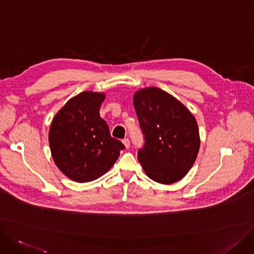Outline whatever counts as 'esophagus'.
I'll return each instance as SVG.
<instances>
[{
    "instance_id": "obj_1",
    "label": "esophagus",
    "mask_w": 254,
    "mask_h": 254,
    "mask_svg": "<svg viewBox=\"0 0 254 254\" xmlns=\"http://www.w3.org/2000/svg\"><path fill=\"white\" fill-rule=\"evenodd\" d=\"M123 143L125 144V147H126L127 149H128L129 146H130V141H129V139H128L127 137H126V138L123 139Z\"/></svg>"
}]
</instances>
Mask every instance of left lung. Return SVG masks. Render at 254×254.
Masks as SVG:
<instances>
[{
    "label": "left lung",
    "mask_w": 254,
    "mask_h": 254,
    "mask_svg": "<svg viewBox=\"0 0 254 254\" xmlns=\"http://www.w3.org/2000/svg\"><path fill=\"white\" fill-rule=\"evenodd\" d=\"M144 144L137 160L155 182L169 185L184 178L194 165L200 137L194 116L174 96L158 87L133 95Z\"/></svg>",
    "instance_id": "1"
}]
</instances>
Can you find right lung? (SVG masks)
<instances>
[{
  "label": "right lung",
  "instance_id": "right-lung-1",
  "mask_svg": "<svg viewBox=\"0 0 254 254\" xmlns=\"http://www.w3.org/2000/svg\"><path fill=\"white\" fill-rule=\"evenodd\" d=\"M104 98V93L83 91L69 99L51 123L52 158L65 176L78 183L101 177L125 149L99 116Z\"/></svg>",
  "mask_w": 254,
  "mask_h": 254
}]
</instances>
